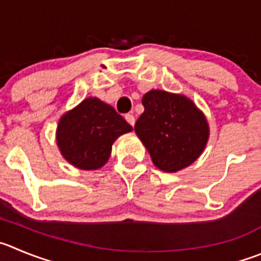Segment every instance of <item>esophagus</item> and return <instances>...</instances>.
<instances>
[{"label": "esophagus", "instance_id": "34e87169", "mask_svg": "<svg viewBox=\"0 0 261 261\" xmlns=\"http://www.w3.org/2000/svg\"><path fill=\"white\" fill-rule=\"evenodd\" d=\"M125 118H126V121H127V122L130 123L131 126H134V125H135V117H134L133 114H130V113H128V114H126V116H125Z\"/></svg>", "mask_w": 261, "mask_h": 261}]
</instances>
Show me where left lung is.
<instances>
[{
	"mask_svg": "<svg viewBox=\"0 0 261 261\" xmlns=\"http://www.w3.org/2000/svg\"><path fill=\"white\" fill-rule=\"evenodd\" d=\"M144 112L135 133L155 167L176 172L192 165L207 144L210 128L204 114L184 95L150 90L143 96Z\"/></svg>",
	"mask_w": 261,
	"mask_h": 261,
	"instance_id": "obj_1",
	"label": "left lung"
}]
</instances>
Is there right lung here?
<instances>
[{
	"label": "right lung",
	"instance_id": "right-lung-1",
	"mask_svg": "<svg viewBox=\"0 0 261 261\" xmlns=\"http://www.w3.org/2000/svg\"><path fill=\"white\" fill-rule=\"evenodd\" d=\"M131 130L113 107L97 97H87L59 119L57 143L70 165L97 170L109 160L116 139Z\"/></svg>",
	"mask_w": 261,
	"mask_h": 261
}]
</instances>
